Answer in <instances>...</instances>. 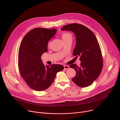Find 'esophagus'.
<instances>
[{
    "instance_id": "34e87169",
    "label": "esophagus",
    "mask_w": 120,
    "mask_h": 120,
    "mask_svg": "<svg viewBox=\"0 0 120 120\" xmlns=\"http://www.w3.org/2000/svg\"><path fill=\"white\" fill-rule=\"evenodd\" d=\"M69 68H70L69 66H68V65H64V68L65 69H69Z\"/></svg>"
}]
</instances>
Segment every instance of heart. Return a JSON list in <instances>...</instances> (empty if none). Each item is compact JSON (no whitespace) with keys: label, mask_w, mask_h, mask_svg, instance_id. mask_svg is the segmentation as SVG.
Segmentation results:
<instances>
[{"label":"heart","mask_w":120,"mask_h":120,"mask_svg":"<svg viewBox=\"0 0 120 120\" xmlns=\"http://www.w3.org/2000/svg\"><path fill=\"white\" fill-rule=\"evenodd\" d=\"M62 38L63 41L67 40L69 39H72V36L71 34L69 33H64L62 34ZM50 42L48 43V46L49 47L50 46Z\"/></svg>","instance_id":"b5f03b06"}]
</instances>
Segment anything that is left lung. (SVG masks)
<instances>
[{
  "mask_svg": "<svg viewBox=\"0 0 120 120\" xmlns=\"http://www.w3.org/2000/svg\"><path fill=\"white\" fill-rule=\"evenodd\" d=\"M62 31L73 32L76 38L73 55L80 57V66L72 64L70 67L76 71L72 81L81 87H87L99 76L102 68L101 50L93 32L82 25L74 23L63 26Z\"/></svg>",
  "mask_w": 120,
  "mask_h": 120,
  "instance_id": "1",
  "label": "left lung"
}]
</instances>
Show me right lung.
<instances>
[{
    "label": "right lung",
    "mask_w": 120,
    "mask_h": 120,
    "mask_svg": "<svg viewBox=\"0 0 120 120\" xmlns=\"http://www.w3.org/2000/svg\"><path fill=\"white\" fill-rule=\"evenodd\" d=\"M56 28H36L23 38L19 49V67L23 79L33 90L42 91L53 82L56 74L64 69L60 64L45 65L41 56L47 52L49 41L56 34Z\"/></svg>",
    "instance_id": "obj_1"
}]
</instances>
